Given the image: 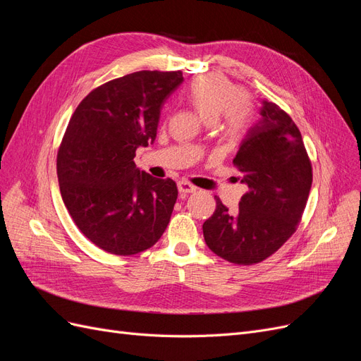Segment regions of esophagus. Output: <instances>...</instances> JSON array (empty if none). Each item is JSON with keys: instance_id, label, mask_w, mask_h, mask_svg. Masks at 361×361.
<instances>
[{"instance_id": "34e87169", "label": "esophagus", "mask_w": 361, "mask_h": 361, "mask_svg": "<svg viewBox=\"0 0 361 361\" xmlns=\"http://www.w3.org/2000/svg\"><path fill=\"white\" fill-rule=\"evenodd\" d=\"M178 190H179L180 194H190V192L195 191V187H194V185H191L190 182L180 180V182H178Z\"/></svg>"}]
</instances>
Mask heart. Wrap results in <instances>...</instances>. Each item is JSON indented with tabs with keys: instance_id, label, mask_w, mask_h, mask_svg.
Wrapping results in <instances>:
<instances>
[{
	"instance_id": "1",
	"label": "heart",
	"mask_w": 361,
	"mask_h": 361,
	"mask_svg": "<svg viewBox=\"0 0 361 361\" xmlns=\"http://www.w3.org/2000/svg\"><path fill=\"white\" fill-rule=\"evenodd\" d=\"M183 96L206 123H215L224 116V130L228 137L243 134L251 122L253 111L244 102V92L221 76H200L187 87Z\"/></svg>"
}]
</instances>
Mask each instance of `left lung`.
Instances as JSON below:
<instances>
[{"label":"left lung","instance_id":"8db88e82","mask_svg":"<svg viewBox=\"0 0 361 361\" xmlns=\"http://www.w3.org/2000/svg\"><path fill=\"white\" fill-rule=\"evenodd\" d=\"M233 164L248 191L235 211L215 197L216 209L203 223V236L216 256L253 265L276 253L297 228L312 188V166L297 125L267 99Z\"/></svg>","mask_w":361,"mask_h":361}]
</instances>
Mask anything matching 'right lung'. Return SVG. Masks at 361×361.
I'll return each instance as SVG.
<instances>
[{
	"label": "right lung",
	"mask_w": 361,
	"mask_h": 361,
	"mask_svg": "<svg viewBox=\"0 0 361 361\" xmlns=\"http://www.w3.org/2000/svg\"><path fill=\"white\" fill-rule=\"evenodd\" d=\"M182 72L140 71L87 94L72 114L57 155L64 204L87 239L130 256L158 243L178 199L176 182L137 169L140 146L157 138L162 104Z\"/></svg>",
	"instance_id": "right-lung-1"
}]
</instances>
